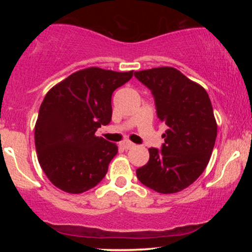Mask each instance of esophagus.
I'll return each instance as SVG.
<instances>
[{
	"mask_svg": "<svg viewBox=\"0 0 252 252\" xmlns=\"http://www.w3.org/2000/svg\"><path fill=\"white\" fill-rule=\"evenodd\" d=\"M121 146L123 147V149L128 150V149H131V148H134V147H135V144L132 143V142H130V141H124V142H122V144H121Z\"/></svg>",
	"mask_w": 252,
	"mask_h": 252,
	"instance_id": "1",
	"label": "esophagus"
}]
</instances>
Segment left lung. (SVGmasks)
<instances>
[{"label": "left lung", "mask_w": 252, "mask_h": 252, "mask_svg": "<svg viewBox=\"0 0 252 252\" xmlns=\"http://www.w3.org/2000/svg\"><path fill=\"white\" fill-rule=\"evenodd\" d=\"M152 91L156 115L168 126L160 150L149 148V161L136 170L144 186L162 194L192 185L209 163L217 122L206 90L174 67L135 72Z\"/></svg>", "instance_id": "1"}]
</instances>
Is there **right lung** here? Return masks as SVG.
<instances>
[{"label": "right lung", "mask_w": 252, "mask_h": 252, "mask_svg": "<svg viewBox=\"0 0 252 252\" xmlns=\"http://www.w3.org/2000/svg\"><path fill=\"white\" fill-rule=\"evenodd\" d=\"M132 72L84 68L43 98L35 123V148L40 166L58 189L79 194L105 176L118 148L96 131L110 123L112 92L129 82Z\"/></svg>", "instance_id": "right-lung-1"}]
</instances>
